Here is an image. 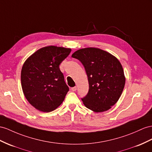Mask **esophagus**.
I'll return each mask as SVG.
<instances>
[{"label":"esophagus","instance_id":"1","mask_svg":"<svg viewBox=\"0 0 152 152\" xmlns=\"http://www.w3.org/2000/svg\"><path fill=\"white\" fill-rule=\"evenodd\" d=\"M71 90L72 91H76L77 90V87H72L71 88Z\"/></svg>","mask_w":152,"mask_h":152}]
</instances>
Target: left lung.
<instances>
[{
	"label": "left lung",
	"instance_id": "8db88e82",
	"mask_svg": "<svg viewBox=\"0 0 152 152\" xmlns=\"http://www.w3.org/2000/svg\"><path fill=\"white\" fill-rule=\"evenodd\" d=\"M84 66L89 90L81 99L84 105L95 112L109 110L118 102L125 85L121 64L112 54L96 48L80 49L72 54Z\"/></svg>",
	"mask_w": 152,
	"mask_h": 152
}]
</instances>
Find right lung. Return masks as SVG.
I'll use <instances>...</instances> for the list:
<instances>
[{
    "label": "right lung",
    "mask_w": 152,
    "mask_h": 152,
    "mask_svg": "<svg viewBox=\"0 0 152 152\" xmlns=\"http://www.w3.org/2000/svg\"><path fill=\"white\" fill-rule=\"evenodd\" d=\"M71 49L46 46L32 54L23 64L21 85L26 99L39 111L54 110L69 91L60 64Z\"/></svg>",
    "instance_id": "right-lung-1"
}]
</instances>
